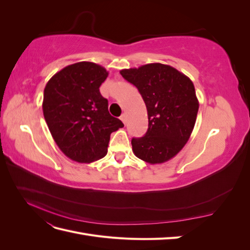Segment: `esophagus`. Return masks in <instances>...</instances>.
<instances>
[{"mask_svg":"<svg viewBox=\"0 0 250 250\" xmlns=\"http://www.w3.org/2000/svg\"><path fill=\"white\" fill-rule=\"evenodd\" d=\"M121 120H122V122L126 125V123H127V116L125 115V113H123V115L121 116Z\"/></svg>","mask_w":250,"mask_h":250,"instance_id":"obj_1","label":"esophagus"}]
</instances>
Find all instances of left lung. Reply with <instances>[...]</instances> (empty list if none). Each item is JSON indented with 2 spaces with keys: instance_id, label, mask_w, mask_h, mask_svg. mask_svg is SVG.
I'll return each instance as SVG.
<instances>
[{
  "instance_id": "1",
  "label": "left lung",
  "mask_w": 250,
  "mask_h": 250,
  "mask_svg": "<svg viewBox=\"0 0 250 250\" xmlns=\"http://www.w3.org/2000/svg\"><path fill=\"white\" fill-rule=\"evenodd\" d=\"M137 86L148 112V130L131 140L135 156L148 164L168 162L191 137L199 108L192 80L173 66L148 63L121 70Z\"/></svg>"
}]
</instances>
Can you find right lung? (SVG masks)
I'll use <instances>...</instances> for the list:
<instances>
[{
	"label": "right lung",
	"mask_w": 250,
	"mask_h": 250,
	"mask_svg": "<svg viewBox=\"0 0 250 250\" xmlns=\"http://www.w3.org/2000/svg\"><path fill=\"white\" fill-rule=\"evenodd\" d=\"M108 76L89 62L57 72L43 90L42 111L53 139L72 161L89 164L107 153L110 134L124 124L108 111L99 87Z\"/></svg>",
	"instance_id": "1"
}]
</instances>
